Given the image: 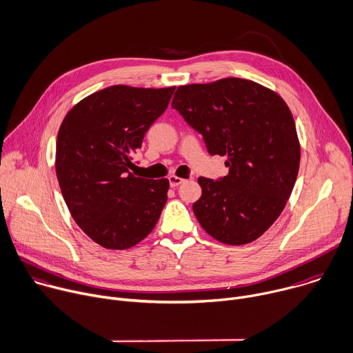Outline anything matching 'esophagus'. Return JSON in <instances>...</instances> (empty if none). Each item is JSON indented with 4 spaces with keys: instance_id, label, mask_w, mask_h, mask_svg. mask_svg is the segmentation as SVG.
Instances as JSON below:
<instances>
[{
    "instance_id": "obj_1",
    "label": "esophagus",
    "mask_w": 353,
    "mask_h": 353,
    "mask_svg": "<svg viewBox=\"0 0 353 353\" xmlns=\"http://www.w3.org/2000/svg\"><path fill=\"white\" fill-rule=\"evenodd\" d=\"M182 182H185V179L181 178V176H175V175H171V176H170V185H171L172 188H176V186L181 185Z\"/></svg>"
}]
</instances>
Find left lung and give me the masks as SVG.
<instances>
[{
    "instance_id": "obj_1",
    "label": "left lung",
    "mask_w": 353,
    "mask_h": 353,
    "mask_svg": "<svg viewBox=\"0 0 353 353\" xmlns=\"http://www.w3.org/2000/svg\"><path fill=\"white\" fill-rule=\"evenodd\" d=\"M172 108L230 168L219 181L197 179V221L227 245L256 241L283 213L299 171L301 145L287 103L256 82L225 78L179 86Z\"/></svg>"
}]
</instances>
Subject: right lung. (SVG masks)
Instances as JSON below:
<instances>
[{"instance_id":"1","label":"right lung","mask_w":353,"mask_h":353,"mask_svg":"<svg viewBox=\"0 0 353 353\" xmlns=\"http://www.w3.org/2000/svg\"><path fill=\"white\" fill-rule=\"evenodd\" d=\"M174 90L110 86L81 100L59 126L55 172L63 200L82 231L105 249L143 241L167 203V178L134 176L129 168Z\"/></svg>"}]
</instances>
